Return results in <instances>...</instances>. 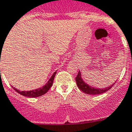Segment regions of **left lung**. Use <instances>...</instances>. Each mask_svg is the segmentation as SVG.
<instances>
[{
    "label": "left lung",
    "mask_w": 132,
    "mask_h": 132,
    "mask_svg": "<svg viewBox=\"0 0 132 132\" xmlns=\"http://www.w3.org/2000/svg\"><path fill=\"white\" fill-rule=\"evenodd\" d=\"M76 84H77L78 87L80 90H82L83 92L87 94L91 95H98L104 93V92L108 91L116 83L115 82V83L110 85V86L106 87L105 88H94V87L92 86L88 85V84H86L82 78V74H81V72L80 71L78 72V74L76 78Z\"/></svg>",
    "instance_id": "1"
}]
</instances>
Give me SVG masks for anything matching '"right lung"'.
<instances>
[{
	"mask_svg": "<svg viewBox=\"0 0 132 132\" xmlns=\"http://www.w3.org/2000/svg\"><path fill=\"white\" fill-rule=\"evenodd\" d=\"M56 74V72H55L52 74L51 78L49 79L48 82L44 86L41 87V88H37V89H35V90H30V91H20V90H17V89L13 88V87H12V88H13L14 90H15L16 92H17L18 94H20L22 95V96H24L28 97V98H36V97H39V96H42V95H44V94L46 93L49 90V89L52 87V84H53L54 79Z\"/></svg>",
	"mask_w": 132,
	"mask_h": 132,
	"instance_id": "1",
	"label": "right lung"
}]
</instances>
